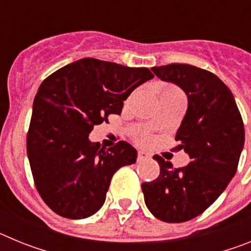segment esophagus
I'll use <instances>...</instances> for the list:
<instances>
[{
  "label": "esophagus",
  "mask_w": 251,
  "mask_h": 251,
  "mask_svg": "<svg viewBox=\"0 0 251 251\" xmlns=\"http://www.w3.org/2000/svg\"><path fill=\"white\" fill-rule=\"evenodd\" d=\"M150 158H151L150 153L145 152V151H139L138 152V157H137V159H138L139 162L146 161V159H150Z\"/></svg>",
  "instance_id": "obj_1"
}]
</instances>
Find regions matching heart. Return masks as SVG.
Wrapping results in <instances>:
<instances>
[{"label": "heart", "instance_id": "obj_1", "mask_svg": "<svg viewBox=\"0 0 251 251\" xmlns=\"http://www.w3.org/2000/svg\"><path fill=\"white\" fill-rule=\"evenodd\" d=\"M165 90H178V89H177V88H175V86H172V85H167L165 88ZM141 139H142V141H146V139H147V137L143 136V137H141Z\"/></svg>", "mask_w": 251, "mask_h": 251}]
</instances>
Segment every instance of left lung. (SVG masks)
Here are the masks:
<instances>
[{
	"label": "left lung",
	"instance_id": "8db88e82",
	"mask_svg": "<svg viewBox=\"0 0 251 251\" xmlns=\"http://www.w3.org/2000/svg\"><path fill=\"white\" fill-rule=\"evenodd\" d=\"M152 70L187 95L176 141L191 162L174 168L171 162L154 156L161 172L152 182L142 183V191L153 216L165 223H185L210 207L236 174L245 141L243 118L232 93L212 73L188 64Z\"/></svg>",
	"mask_w": 251,
	"mask_h": 251
}]
</instances>
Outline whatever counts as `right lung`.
Segmentation results:
<instances>
[{
	"instance_id": "1",
	"label": "right lung",
	"mask_w": 251,
	"mask_h": 251,
	"mask_svg": "<svg viewBox=\"0 0 251 251\" xmlns=\"http://www.w3.org/2000/svg\"><path fill=\"white\" fill-rule=\"evenodd\" d=\"M154 75L85 57L49 75L32 106L27 156L46 205L68 219H85L103 206L113 175L133 165L137 151L124 141L110 148L89 141L94 126L121 114L123 101Z\"/></svg>"
}]
</instances>
